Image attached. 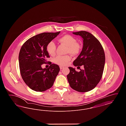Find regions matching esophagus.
I'll return each instance as SVG.
<instances>
[{
	"label": "esophagus",
	"instance_id": "34e87169",
	"mask_svg": "<svg viewBox=\"0 0 126 126\" xmlns=\"http://www.w3.org/2000/svg\"><path fill=\"white\" fill-rule=\"evenodd\" d=\"M60 69H63V68H64V66H60Z\"/></svg>",
	"mask_w": 126,
	"mask_h": 126
}]
</instances>
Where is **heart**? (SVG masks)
<instances>
[{
    "label": "heart",
    "mask_w": 126,
    "mask_h": 126,
    "mask_svg": "<svg viewBox=\"0 0 126 126\" xmlns=\"http://www.w3.org/2000/svg\"><path fill=\"white\" fill-rule=\"evenodd\" d=\"M59 42L63 44L67 47L66 53H70L73 56L78 55L81 51V46L80 44L77 42V40L74 37L70 35H65L59 39ZM46 50L48 54L54 56L56 52V45L53 41L48 42L46 46ZM71 60L69 55H59L55 58L54 62L59 65L65 66L67 65Z\"/></svg>",
    "instance_id": "heart-1"
}]
</instances>
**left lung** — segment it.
Wrapping results in <instances>:
<instances>
[{
  "mask_svg": "<svg viewBox=\"0 0 126 126\" xmlns=\"http://www.w3.org/2000/svg\"><path fill=\"white\" fill-rule=\"evenodd\" d=\"M83 38V47L80 55L74 61L73 65L78 67L84 66L77 72L69 67L70 72L67 78L70 87L79 92H87L94 88L102 78L105 57L103 48L98 39L86 31L73 32Z\"/></svg>",
  "mask_w": 126,
  "mask_h": 126,
  "instance_id": "left-lung-1",
  "label": "left lung"
}]
</instances>
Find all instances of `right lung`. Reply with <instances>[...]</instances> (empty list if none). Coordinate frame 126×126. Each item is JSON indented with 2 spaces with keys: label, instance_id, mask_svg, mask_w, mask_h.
Wrapping results in <instances>:
<instances>
[{
  "label": "right lung",
  "instance_id": "1",
  "mask_svg": "<svg viewBox=\"0 0 126 126\" xmlns=\"http://www.w3.org/2000/svg\"><path fill=\"white\" fill-rule=\"evenodd\" d=\"M57 32H43L33 36L24 42L19 54L20 73L25 83L31 89L43 92L51 88L60 70L59 66L50 62L48 68L42 65L49 58L46 50L48 43L59 34Z\"/></svg>",
  "mask_w": 126,
  "mask_h": 126
}]
</instances>
